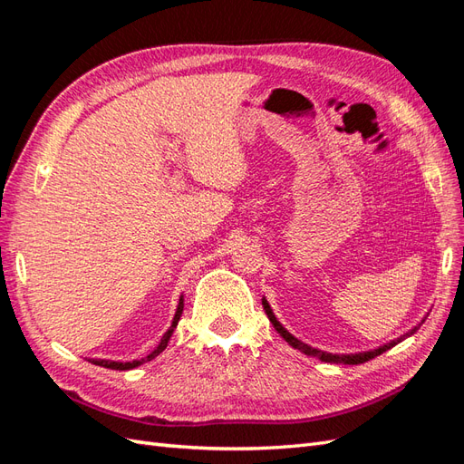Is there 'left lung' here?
<instances>
[{"label":"left lung","mask_w":464,"mask_h":464,"mask_svg":"<svg viewBox=\"0 0 464 464\" xmlns=\"http://www.w3.org/2000/svg\"><path fill=\"white\" fill-rule=\"evenodd\" d=\"M263 310H265L266 317H269V321L273 323V327L278 331V334L283 336V339H285L292 348H298L300 353H304V354H307V356H315V358H319L321 362L348 363V366H356V363H363V362H368V360H372V358H375V356H379V354H383L385 350H389V348H392L395 344H399L401 341H404V339H406V336L414 334V333L418 331V327H420V325H418V327H412L409 333L401 334L399 339L391 341V343H387V344H383V346H379V348L366 350V353H356V354H333V353H325V350H319V348H314V346H310V344H305V343H302L300 339H296V336H294L292 333H288V331L283 327V323H280V321L275 317V314H273V310H271L269 302H266L265 298H263ZM424 321H426V317L422 319V323H424Z\"/></svg>","instance_id":"8db88e82"}]
</instances>
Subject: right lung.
Masks as SVG:
<instances>
[{"label": "right lung", "mask_w": 464, "mask_h": 464, "mask_svg": "<svg viewBox=\"0 0 464 464\" xmlns=\"http://www.w3.org/2000/svg\"><path fill=\"white\" fill-rule=\"evenodd\" d=\"M181 314H184V296H179V304H178V307H176V314H174L170 329H168V331L162 334V339H160L159 346L154 348L147 358L133 360V362H114V360H98V358H91L89 362H92L94 366H102V368H110V370H120V372H123V370H133V368H137V366H141V363H145V362H150L152 358H157V356L162 353V350L168 346V341H170V336H172V333H174V329H176V325H178V321H179Z\"/></svg>", "instance_id": "obj_1"}]
</instances>
